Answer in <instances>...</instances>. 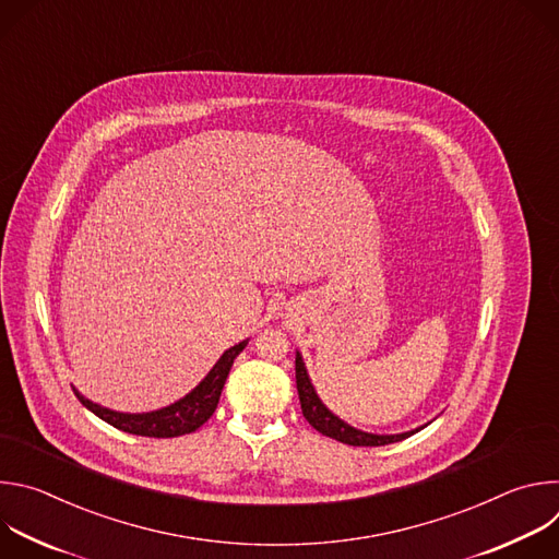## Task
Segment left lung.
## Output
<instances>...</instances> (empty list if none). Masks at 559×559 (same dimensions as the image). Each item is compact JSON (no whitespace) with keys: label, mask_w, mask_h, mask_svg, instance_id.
Segmentation results:
<instances>
[{"label":"left lung","mask_w":559,"mask_h":559,"mask_svg":"<svg viewBox=\"0 0 559 559\" xmlns=\"http://www.w3.org/2000/svg\"><path fill=\"white\" fill-rule=\"evenodd\" d=\"M296 386H298V397H300V409H302V416L305 420L316 429L321 431L323 436L328 438H334L343 444H352V447H382V444H391V442H401L414 433H418L420 429H425L427 425L423 427H416L412 431H403V433H369V431H362V429H356L352 425H347L343 418H338L336 414H332L325 403L318 397L311 380H309V373H307V367L302 362V356L300 352H296Z\"/></svg>","instance_id":"8db88e82"}]
</instances>
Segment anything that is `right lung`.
<instances>
[{
    "mask_svg": "<svg viewBox=\"0 0 559 559\" xmlns=\"http://www.w3.org/2000/svg\"><path fill=\"white\" fill-rule=\"evenodd\" d=\"M246 345H248V341L225 349L223 356L216 360V365L207 371V376L190 393L179 397L177 403L162 407V409H154V412L123 414V412H115V409H108V407H102V405L88 401V397L84 393H79L76 389H74V393L79 397V403H82L86 409H91L97 418H102L104 423H108L115 429H121L126 433L145 436V438L186 436V433L197 431L214 414L223 384L234 365V358L246 349Z\"/></svg>",
    "mask_w": 559,
    "mask_h": 559,
    "instance_id": "1",
    "label": "right lung"
}]
</instances>
